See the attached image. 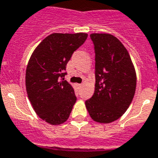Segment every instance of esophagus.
<instances>
[{"mask_svg":"<svg viewBox=\"0 0 158 158\" xmlns=\"http://www.w3.org/2000/svg\"><path fill=\"white\" fill-rule=\"evenodd\" d=\"M77 85L78 87H81V86H82V84H77Z\"/></svg>","mask_w":158,"mask_h":158,"instance_id":"obj_1","label":"esophagus"}]
</instances>
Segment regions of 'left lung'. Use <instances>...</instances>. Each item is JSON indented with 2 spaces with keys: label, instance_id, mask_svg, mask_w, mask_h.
I'll list each match as a JSON object with an SVG mask.
<instances>
[{
  "label": "left lung",
  "instance_id": "8db88e82",
  "mask_svg": "<svg viewBox=\"0 0 158 158\" xmlns=\"http://www.w3.org/2000/svg\"><path fill=\"white\" fill-rule=\"evenodd\" d=\"M95 48L94 94L86 101L90 117L110 123L122 117L133 99L137 75L127 50L118 39L106 33L90 35Z\"/></svg>",
  "mask_w": 158,
  "mask_h": 158
}]
</instances>
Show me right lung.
<instances>
[{
  "instance_id": "1",
  "label": "right lung",
  "mask_w": 158,
  "mask_h": 158,
  "mask_svg": "<svg viewBox=\"0 0 158 158\" xmlns=\"http://www.w3.org/2000/svg\"><path fill=\"white\" fill-rule=\"evenodd\" d=\"M86 33H52L36 47L26 71V88L34 111L51 125L68 119L77 101L74 89L64 80L67 62L85 42Z\"/></svg>"
}]
</instances>
